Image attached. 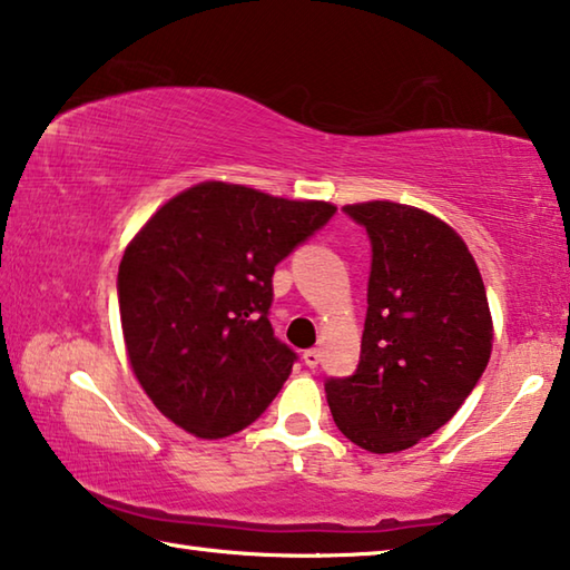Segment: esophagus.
<instances>
[{
	"instance_id": "34e87169",
	"label": "esophagus",
	"mask_w": 570,
	"mask_h": 570,
	"mask_svg": "<svg viewBox=\"0 0 570 570\" xmlns=\"http://www.w3.org/2000/svg\"><path fill=\"white\" fill-rule=\"evenodd\" d=\"M302 360H304V364H306V366H312V370H314V366L320 364L322 354H320V350H306V352L302 354Z\"/></svg>"
}]
</instances>
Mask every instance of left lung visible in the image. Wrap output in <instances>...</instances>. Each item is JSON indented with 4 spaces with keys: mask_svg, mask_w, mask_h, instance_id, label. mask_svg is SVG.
<instances>
[{
    "mask_svg": "<svg viewBox=\"0 0 570 570\" xmlns=\"http://www.w3.org/2000/svg\"><path fill=\"white\" fill-rule=\"evenodd\" d=\"M372 238L360 366L324 384L346 440L374 455L417 445L452 420L485 372L493 316L465 240L428 210L344 206Z\"/></svg>",
    "mask_w": 570,
    "mask_h": 570,
    "instance_id": "8db88e82",
    "label": "left lung"
}]
</instances>
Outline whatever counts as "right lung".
<instances>
[{"mask_svg":"<svg viewBox=\"0 0 570 570\" xmlns=\"http://www.w3.org/2000/svg\"><path fill=\"white\" fill-rule=\"evenodd\" d=\"M334 210L204 180L132 236L118 272L125 352L173 424L218 440L262 417L296 360L268 322L274 266Z\"/></svg>","mask_w":570,"mask_h":570,"instance_id":"1","label":"right lung"}]
</instances>
